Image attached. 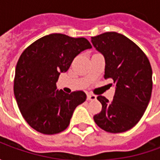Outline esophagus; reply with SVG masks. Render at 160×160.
<instances>
[{
	"mask_svg": "<svg viewBox=\"0 0 160 160\" xmlns=\"http://www.w3.org/2000/svg\"><path fill=\"white\" fill-rule=\"evenodd\" d=\"M97 98V96L94 94L87 93V100H95Z\"/></svg>",
	"mask_w": 160,
	"mask_h": 160,
	"instance_id": "esophagus-1",
	"label": "esophagus"
}]
</instances>
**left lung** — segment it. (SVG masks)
<instances>
[{
  "mask_svg": "<svg viewBox=\"0 0 160 160\" xmlns=\"http://www.w3.org/2000/svg\"><path fill=\"white\" fill-rule=\"evenodd\" d=\"M92 42L104 56V79H112L116 86L111 102L101 95L97 98L102 111L94 116V122L106 132H125L138 123L149 104L151 64L140 47L120 33L92 37Z\"/></svg>",
  "mask_w": 160,
  "mask_h": 160,
  "instance_id": "left-lung-1",
  "label": "left lung"
}]
</instances>
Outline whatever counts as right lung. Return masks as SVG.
Returning <instances> with one entry per match:
<instances>
[{
    "label": "right lung",
    "mask_w": 160,
    "mask_h": 160,
    "mask_svg": "<svg viewBox=\"0 0 160 160\" xmlns=\"http://www.w3.org/2000/svg\"><path fill=\"white\" fill-rule=\"evenodd\" d=\"M91 48L85 38L53 33L23 51L16 65L13 92L23 118L35 130L44 134L65 130L75 108L86 101L83 91L65 93L56 89V82L74 57Z\"/></svg>",
    "instance_id": "right-lung-1"
}]
</instances>
